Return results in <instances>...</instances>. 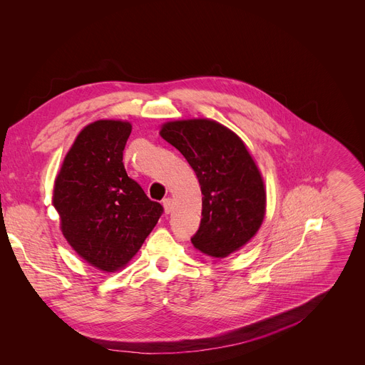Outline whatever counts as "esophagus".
<instances>
[{
    "label": "esophagus",
    "mask_w": 365,
    "mask_h": 365,
    "mask_svg": "<svg viewBox=\"0 0 365 365\" xmlns=\"http://www.w3.org/2000/svg\"><path fill=\"white\" fill-rule=\"evenodd\" d=\"M163 207H164V212H165V214L172 212V200H170V198H164V200H163Z\"/></svg>",
    "instance_id": "34e87169"
}]
</instances>
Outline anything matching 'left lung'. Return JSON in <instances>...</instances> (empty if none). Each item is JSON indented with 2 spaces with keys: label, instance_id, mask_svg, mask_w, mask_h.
Instances as JSON below:
<instances>
[{
  "label": "left lung",
  "instance_id": "8db88e82",
  "mask_svg": "<svg viewBox=\"0 0 365 365\" xmlns=\"http://www.w3.org/2000/svg\"><path fill=\"white\" fill-rule=\"evenodd\" d=\"M161 136L195 172L202 192V218L190 237L201 252L225 258L258 232L265 190L258 168L237 135L212 120L165 123Z\"/></svg>",
  "mask_w": 365,
  "mask_h": 365
}]
</instances>
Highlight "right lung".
<instances>
[{
  "label": "right lung",
  "instance_id": "obj_1",
  "mask_svg": "<svg viewBox=\"0 0 365 365\" xmlns=\"http://www.w3.org/2000/svg\"><path fill=\"white\" fill-rule=\"evenodd\" d=\"M130 132L128 121L88 125L67 153L54 186L53 204L64 237L104 272L130 261L164 211L126 173L123 151Z\"/></svg>",
  "mask_w": 365,
  "mask_h": 365
}]
</instances>
